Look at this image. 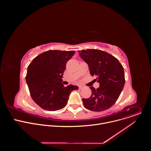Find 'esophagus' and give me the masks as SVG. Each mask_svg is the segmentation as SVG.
I'll return each mask as SVG.
<instances>
[{
	"instance_id": "esophagus-1",
	"label": "esophagus",
	"mask_w": 151,
	"mask_h": 151,
	"mask_svg": "<svg viewBox=\"0 0 151 151\" xmlns=\"http://www.w3.org/2000/svg\"><path fill=\"white\" fill-rule=\"evenodd\" d=\"M83 88H84V87H83V86H82V85L79 86V90H82V89H83Z\"/></svg>"
}]
</instances>
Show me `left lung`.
<instances>
[{"mask_svg": "<svg viewBox=\"0 0 151 151\" xmlns=\"http://www.w3.org/2000/svg\"><path fill=\"white\" fill-rule=\"evenodd\" d=\"M88 64L91 76H97L100 87H91V96L83 99L84 107L90 111L101 112L109 109L119 98L125 84L124 68L118 60L105 51L88 49L78 51Z\"/></svg>", "mask_w": 151, "mask_h": 151, "instance_id": "8db88e82", "label": "left lung"}]
</instances>
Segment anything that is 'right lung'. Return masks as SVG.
<instances>
[{"mask_svg": "<svg viewBox=\"0 0 151 151\" xmlns=\"http://www.w3.org/2000/svg\"><path fill=\"white\" fill-rule=\"evenodd\" d=\"M74 51L49 50L35 57L29 64L26 76L30 96L42 109L55 111L68 103L70 93L78 86L64 87L61 83L67 62Z\"/></svg>", "mask_w": 151, "mask_h": 151, "instance_id": "right-lung-1", "label": "right lung"}]
</instances>
